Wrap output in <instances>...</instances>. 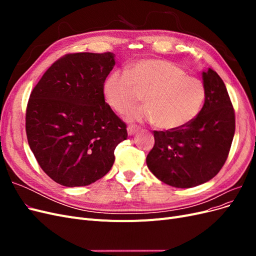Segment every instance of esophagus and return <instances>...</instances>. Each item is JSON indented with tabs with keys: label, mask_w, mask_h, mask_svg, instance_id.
<instances>
[{
	"label": "esophagus",
	"mask_w": 256,
	"mask_h": 256,
	"mask_svg": "<svg viewBox=\"0 0 256 256\" xmlns=\"http://www.w3.org/2000/svg\"><path fill=\"white\" fill-rule=\"evenodd\" d=\"M127 131H128V134L131 136H134L138 132V128L136 126H134V125H130V126H128Z\"/></svg>",
	"instance_id": "34e87169"
}]
</instances>
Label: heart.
<instances>
[{"label": "heart", "mask_w": 256, "mask_h": 256, "mask_svg": "<svg viewBox=\"0 0 256 256\" xmlns=\"http://www.w3.org/2000/svg\"><path fill=\"white\" fill-rule=\"evenodd\" d=\"M102 94L106 102L118 113L129 110L144 95L147 106L130 111L127 118L154 122L164 130L189 125L206 99L202 81L187 76L171 62L156 58L138 60L128 70H113L104 82Z\"/></svg>", "instance_id": "obj_1"}]
</instances>
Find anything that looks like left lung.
<instances>
[{
	"instance_id": "8db88e82",
	"label": "left lung",
	"mask_w": 256,
	"mask_h": 256,
	"mask_svg": "<svg viewBox=\"0 0 256 256\" xmlns=\"http://www.w3.org/2000/svg\"><path fill=\"white\" fill-rule=\"evenodd\" d=\"M206 99L186 127L154 131L146 157L150 171L175 188H192L210 180L226 164L235 134V113L226 84L214 70L202 72Z\"/></svg>"
}]
</instances>
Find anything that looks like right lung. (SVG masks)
I'll return each mask as SVG.
<instances>
[{"instance_id": "1", "label": "right lung", "mask_w": 256, "mask_h": 256, "mask_svg": "<svg viewBox=\"0 0 256 256\" xmlns=\"http://www.w3.org/2000/svg\"><path fill=\"white\" fill-rule=\"evenodd\" d=\"M115 54H67L52 64L30 92L26 129L30 150L44 172L65 187L104 177L127 129L102 94Z\"/></svg>"}]
</instances>
